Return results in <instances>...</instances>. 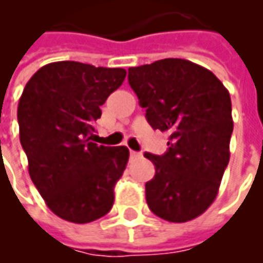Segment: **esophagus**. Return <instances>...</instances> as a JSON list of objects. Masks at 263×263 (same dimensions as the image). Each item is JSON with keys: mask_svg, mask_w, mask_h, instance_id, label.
I'll return each instance as SVG.
<instances>
[{"mask_svg": "<svg viewBox=\"0 0 263 263\" xmlns=\"http://www.w3.org/2000/svg\"><path fill=\"white\" fill-rule=\"evenodd\" d=\"M139 156H141V154H139V152L131 151V158H132V159H135V158H139Z\"/></svg>", "mask_w": 263, "mask_h": 263, "instance_id": "1", "label": "esophagus"}]
</instances>
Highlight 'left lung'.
I'll list each match as a JSON object with an SVG mask.
<instances>
[{
	"label": "left lung",
	"instance_id": "obj_1",
	"mask_svg": "<svg viewBox=\"0 0 263 263\" xmlns=\"http://www.w3.org/2000/svg\"><path fill=\"white\" fill-rule=\"evenodd\" d=\"M128 81L154 129L171 134L165 155L145 154L156 173L145 184L151 211L171 222L201 215L230 162L231 97L214 73L184 59L129 67Z\"/></svg>",
	"mask_w": 263,
	"mask_h": 263
}]
</instances>
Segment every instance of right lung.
Masks as SVG:
<instances>
[{
    "label": "right lung",
    "instance_id": "right-lung-1",
    "mask_svg": "<svg viewBox=\"0 0 263 263\" xmlns=\"http://www.w3.org/2000/svg\"><path fill=\"white\" fill-rule=\"evenodd\" d=\"M125 69L54 62L32 76L18 103L21 145L32 182L49 209L86 224L108 213L125 171L126 146L90 142L100 107L125 80Z\"/></svg>",
    "mask_w": 263,
    "mask_h": 263
}]
</instances>
